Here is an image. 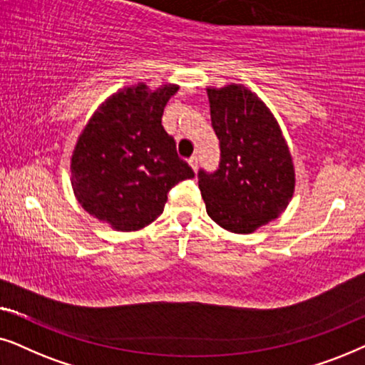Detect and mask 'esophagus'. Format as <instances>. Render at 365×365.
I'll list each match as a JSON object with an SVG mask.
<instances>
[{
	"instance_id": "1",
	"label": "esophagus",
	"mask_w": 365,
	"mask_h": 365,
	"mask_svg": "<svg viewBox=\"0 0 365 365\" xmlns=\"http://www.w3.org/2000/svg\"><path fill=\"white\" fill-rule=\"evenodd\" d=\"M188 163H190V167L197 172V168H198V157H195V155H193V157L188 158Z\"/></svg>"
}]
</instances>
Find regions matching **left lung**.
Returning <instances> with one entry per match:
<instances>
[{"label":"left lung","mask_w":365,"mask_h":365,"mask_svg":"<svg viewBox=\"0 0 365 365\" xmlns=\"http://www.w3.org/2000/svg\"><path fill=\"white\" fill-rule=\"evenodd\" d=\"M207 93L220 163L213 173L198 172V187L213 222L228 232L252 233L287 208L295 187L292 157L255 93L242 85Z\"/></svg>","instance_id":"obj_1"}]
</instances>
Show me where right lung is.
I'll return each instance as SVG.
<instances>
[{
	"label": "right lung",
	"mask_w": 365,
	"mask_h": 365,
	"mask_svg": "<svg viewBox=\"0 0 365 365\" xmlns=\"http://www.w3.org/2000/svg\"><path fill=\"white\" fill-rule=\"evenodd\" d=\"M178 91L145 83L116 91L91 116L71 157V187L90 215L133 232L162 215L170 188L193 178L162 125L163 108Z\"/></svg>",
	"instance_id": "add662e5"
}]
</instances>
